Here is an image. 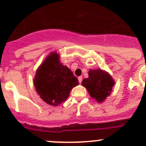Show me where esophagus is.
<instances>
[{"label": "esophagus", "instance_id": "obj_1", "mask_svg": "<svg viewBox=\"0 0 146 146\" xmlns=\"http://www.w3.org/2000/svg\"><path fill=\"white\" fill-rule=\"evenodd\" d=\"M78 81H79V83L81 84L82 82V76L78 77Z\"/></svg>", "mask_w": 146, "mask_h": 146}]
</instances>
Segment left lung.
<instances>
[{
    "label": "left lung",
    "mask_w": 146,
    "mask_h": 146,
    "mask_svg": "<svg viewBox=\"0 0 146 146\" xmlns=\"http://www.w3.org/2000/svg\"><path fill=\"white\" fill-rule=\"evenodd\" d=\"M82 84L86 88L92 98L98 102H102L110 94L115 82L109 74L96 69L90 70L88 78L84 79Z\"/></svg>",
    "instance_id": "1"
}]
</instances>
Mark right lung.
Here are the masks:
<instances>
[{
    "label": "right lung",
    "mask_w": 146,
    "mask_h": 146,
    "mask_svg": "<svg viewBox=\"0 0 146 146\" xmlns=\"http://www.w3.org/2000/svg\"><path fill=\"white\" fill-rule=\"evenodd\" d=\"M78 80L59 61L56 53L48 56L37 70L34 86L42 100L51 106H58L66 100Z\"/></svg>",
    "instance_id": "1"
}]
</instances>
